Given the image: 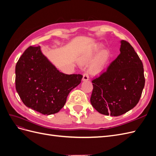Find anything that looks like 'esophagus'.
Listing matches in <instances>:
<instances>
[{
  "mask_svg": "<svg viewBox=\"0 0 156 156\" xmlns=\"http://www.w3.org/2000/svg\"><path fill=\"white\" fill-rule=\"evenodd\" d=\"M89 79V76H88V74L87 73H84L83 75V81H88Z\"/></svg>",
  "mask_w": 156,
  "mask_h": 156,
  "instance_id": "1",
  "label": "esophagus"
}]
</instances>
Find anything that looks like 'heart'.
Wrapping results in <instances>:
<instances>
[{
  "instance_id": "b5f03b06",
  "label": "heart",
  "mask_w": 156,
  "mask_h": 156,
  "mask_svg": "<svg viewBox=\"0 0 156 156\" xmlns=\"http://www.w3.org/2000/svg\"><path fill=\"white\" fill-rule=\"evenodd\" d=\"M103 49L101 45H96L89 53L84 55L81 60L83 64H86L91 61L98 52ZM111 58V54L108 50H103L99 53L96 58L92 61V63L90 67V72L93 74H99L104 70L107 64H108Z\"/></svg>"
}]
</instances>
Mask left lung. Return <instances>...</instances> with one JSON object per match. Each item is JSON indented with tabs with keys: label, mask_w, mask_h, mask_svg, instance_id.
Returning a JSON list of instances; mask_svg holds the SVG:
<instances>
[{
	"label": "left lung",
	"mask_w": 156,
	"mask_h": 156,
	"mask_svg": "<svg viewBox=\"0 0 156 156\" xmlns=\"http://www.w3.org/2000/svg\"><path fill=\"white\" fill-rule=\"evenodd\" d=\"M120 54L92 81L90 103L102 115L117 116L137 104L144 87L142 61L129 43L120 41Z\"/></svg>",
	"instance_id": "8db88e82"
}]
</instances>
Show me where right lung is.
I'll list each match as a JSON object with an SVG mask.
<instances>
[{
  "label": "right lung",
  "instance_id": "add662e5",
  "mask_svg": "<svg viewBox=\"0 0 156 156\" xmlns=\"http://www.w3.org/2000/svg\"><path fill=\"white\" fill-rule=\"evenodd\" d=\"M82 78L81 74L60 72L42 53L40 46L27 48L16 66L19 96L27 107L43 115L58 112Z\"/></svg>",
  "mask_w": 156,
  "mask_h": 156
}]
</instances>
